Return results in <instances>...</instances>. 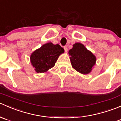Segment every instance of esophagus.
<instances>
[{
  "mask_svg": "<svg viewBox=\"0 0 121 121\" xmlns=\"http://www.w3.org/2000/svg\"><path fill=\"white\" fill-rule=\"evenodd\" d=\"M64 50H65V53H67V51H68V47L67 46H64Z\"/></svg>",
  "mask_w": 121,
  "mask_h": 121,
  "instance_id": "1",
  "label": "esophagus"
}]
</instances>
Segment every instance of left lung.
Segmentation results:
<instances>
[{"label": "left lung", "instance_id": "left-lung-1", "mask_svg": "<svg viewBox=\"0 0 121 121\" xmlns=\"http://www.w3.org/2000/svg\"><path fill=\"white\" fill-rule=\"evenodd\" d=\"M68 54L73 68L81 74H89L95 65V56L80 43L74 44Z\"/></svg>", "mask_w": 121, "mask_h": 121}]
</instances>
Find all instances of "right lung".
<instances>
[{
	"mask_svg": "<svg viewBox=\"0 0 121 121\" xmlns=\"http://www.w3.org/2000/svg\"><path fill=\"white\" fill-rule=\"evenodd\" d=\"M64 53V48L59 44L47 43L31 53L30 62L37 73H46L54 66L59 56Z\"/></svg>",
	"mask_w": 121,
	"mask_h": 121,
	"instance_id": "1",
	"label": "right lung"
}]
</instances>
